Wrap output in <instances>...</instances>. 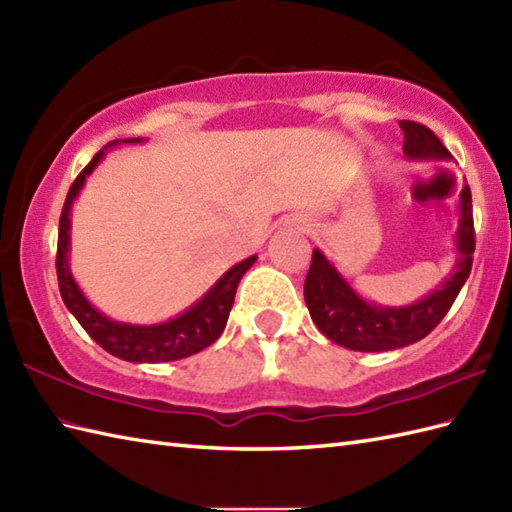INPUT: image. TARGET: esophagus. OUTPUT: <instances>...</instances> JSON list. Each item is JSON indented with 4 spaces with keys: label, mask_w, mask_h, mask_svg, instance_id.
<instances>
[{
    "label": "esophagus",
    "mask_w": 512,
    "mask_h": 512,
    "mask_svg": "<svg viewBox=\"0 0 512 512\" xmlns=\"http://www.w3.org/2000/svg\"><path fill=\"white\" fill-rule=\"evenodd\" d=\"M301 228H310V224H308L306 220H303V222H301Z\"/></svg>",
    "instance_id": "esophagus-1"
}]
</instances>
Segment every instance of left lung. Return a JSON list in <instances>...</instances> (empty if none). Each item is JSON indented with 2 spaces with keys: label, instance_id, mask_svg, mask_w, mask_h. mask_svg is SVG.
<instances>
[{
  "label": "left lung",
  "instance_id": "8db88e82",
  "mask_svg": "<svg viewBox=\"0 0 512 512\" xmlns=\"http://www.w3.org/2000/svg\"><path fill=\"white\" fill-rule=\"evenodd\" d=\"M405 145L402 151L413 162L451 160L438 136L420 123L400 121ZM475 250L471 189L464 184L458 200V228H455V264L433 288L409 306H380L358 295L347 277L325 257L312 250V264L303 286V297L319 332L336 345L354 352H389L424 339L444 319L462 286L471 275Z\"/></svg>",
  "mask_w": 512,
  "mask_h": 512
}]
</instances>
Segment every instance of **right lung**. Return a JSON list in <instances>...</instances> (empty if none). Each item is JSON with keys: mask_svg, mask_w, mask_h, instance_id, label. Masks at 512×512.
Returning <instances> with one entry per match:
<instances>
[{"mask_svg": "<svg viewBox=\"0 0 512 512\" xmlns=\"http://www.w3.org/2000/svg\"><path fill=\"white\" fill-rule=\"evenodd\" d=\"M145 138H125L114 140L107 147H103L94 160L85 167L79 178L68 191L65 198L61 220H59V244H57V277H59V290L61 299L65 303L74 319L83 325L92 339L99 343L105 352H110L116 358H123L129 363H167L178 361V358H187L198 354L204 347H209L220 339V334L226 328L228 314H231L235 290L239 286V279L244 277L246 270L257 262V255L246 257L244 262L228 268L226 273L215 281V284L204 292V295L189 306L178 317L160 323L138 325V323H125L114 321L96 310L83 290L76 284L70 268V226H72V206L74 200L79 198L85 182L92 176V171L101 165L107 149L116 145H143Z\"/></svg>", "mask_w": 512, "mask_h": 512, "instance_id": "1", "label": "right lung"}]
</instances>
